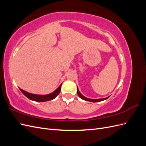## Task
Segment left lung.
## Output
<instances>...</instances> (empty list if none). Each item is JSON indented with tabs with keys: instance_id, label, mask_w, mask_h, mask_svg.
Wrapping results in <instances>:
<instances>
[{
	"instance_id": "left-lung-1",
	"label": "left lung",
	"mask_w": 146,
	"mask_h": 146,
	"mask_svg": "<svg viewBox=\"0 0 146 146\" xmlns=\"http://www.w3.org/2000/svg\"><path fill=\"white\" fill-rule=\"evenodd\" d=\"M77 94L78 95V96L80 97V98L83 99V100H86V101H89V102H100V101H102V100H106L107 99H108L109 97H108V98H104V99H88V98H85V96H83L80 92H79V90L78 89H77Z\"/></svg>"
}]
</instances>
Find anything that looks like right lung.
Masks as SVG:
<instances>
[{"label": "right lung", "instance_id": "right-lung-1", "mask_svg": "<svg viewBox=\"0 0 146 146\" xmlns=\"http://www.w3.org/2000/svg\"><path fill=\"white\" fill-rule=\"evenodd\" d=\"M61 85H62V84H61L60 86L57 88L55 91L52 92V93H50L49 94H47V95L34 94H32V93H29V92H26V91H24L23 90L21 89V88H19V89H20L21 91L23 92V94L30 100H33V101H36V102H46V101L53 100L59 94V93L61 91Z\"/></svg>", "mask_w": 146, "mask_h": 146}]
</instances>
